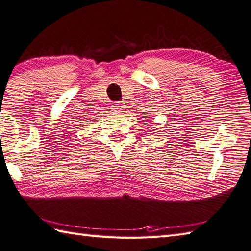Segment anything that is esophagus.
<instances>
[{
    "label": "esophagus",
    "instance_id": "esophagus-1",
    "mask_svg": "<svg viewBox=\"0 0 251 251\" xmlns=\"http://www.w3.org/2000/svg\"><path fill=\"white\" fill-rule=\"evenodd\" d=\"M125 106L123 105V103H120L117 102L115 104H113V106H112V110H113L115 113H121V112H123V110H124Z\"/></svg>",
    "mask_w": 251,
    "mask_h": 251
}]
</instances>
